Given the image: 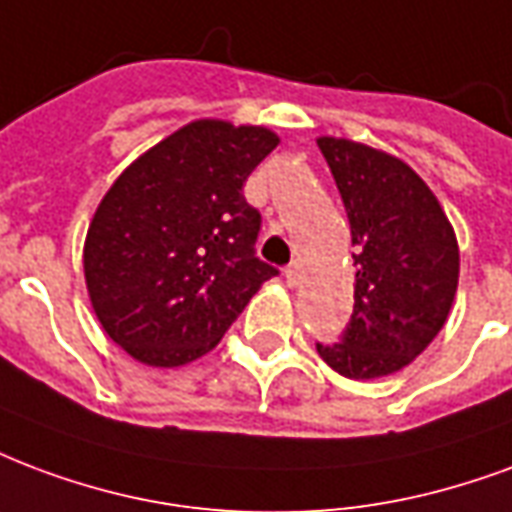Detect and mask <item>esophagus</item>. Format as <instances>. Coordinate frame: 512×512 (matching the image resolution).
<instances>
[{"label":"esophagus","mask_w":512,"mask_h":512,"mask_svg":"<svg viewBox=\"0 0 512 512\" xmlns=\"http://www.w3.org/2000/svg\"><path fill=\"white\" fill-rule=\"evenodd\" d=\"M285 279L290 287H298V279H301V274H298V266H295V263H290V266L285 268Z\"/></svg>","instance_id":"1"}]
</instances>
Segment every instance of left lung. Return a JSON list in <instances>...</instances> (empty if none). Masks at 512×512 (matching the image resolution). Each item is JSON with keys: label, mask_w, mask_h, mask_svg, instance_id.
<instances>
[{"label": "left lung", "mask_w": 512, "mask_h": 512, "mask_svg": "<svg viewBox=\"0 0 512 512\" xmlns=\"http://www.w3.org/2000/svg\"><path fill=\"white\" fill-rule=\"evenodd\" d=\"M342 195L355 246V306L342 342L317 352L350 380L399 372L448 320L458 241L418 173L393 154L347 138H317Z\"/></svg>", "instance_id": "obj_1"}]
</instances>
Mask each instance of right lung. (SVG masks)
Returning a JSON list of instances; mask_svg holds the SVG:
<instances>
[{
    "label": "right lung",
    "mask_w": 512,
    "mask_h": 512,
    "mask_svg": "<svg viewBox=\"0 0 512 512\" xmlns=\"http://www.w3.org/2000/svg\"><path fill=\"white\" fill-rule=\"evenodd\" d=\"M279 146L266 127L189 121L113 181L83 244L94 314L121 350L157 369L219 344L276 276L255 255L249 173Z\"/></svg>",
    "instance_id": "obj_1"
}]
</instances>
